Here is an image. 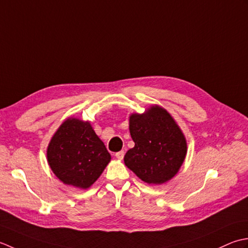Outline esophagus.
Masks as SVG:
<instances>
[{"mask_svg":"<svg viewBox=\"0 0 248 248\" xmlns=\"http://www.w3.org/2000/svg\"><path fill=\"white\" fill-rule=\"evenodd\" d=\"M115 157H117L118 159H123V157H124V151H120V152L115 153Z\"/></svg>","mask_w":248,"mask_h":248,"instance_id":"esophagus-1","label":"esophagus"}]
</instances>
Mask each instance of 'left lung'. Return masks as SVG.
<instances>
[{
    "mask_svg": "<svg viewBox=\"0 0 248 248\" xmlns=\"http://www.w3.org/2000/svg\"><path fill=\"white\" fill-rule=\"evenodd\" d=\"M129 131L135 146L124 163L149 184H163L178 173L187 152V143L179 125L167 110L152 106L144 113L129 117Z\"/></svg>",
    "mask_w": 248,
    "mask_h": 248,
    "instance_id": "obj_1",
    "label": "left lung"
}]
</instances>
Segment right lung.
Masks as SVG:
<instances>
[{"label": "right lung", "mask_w": 248, "mask_h": 248, "mask_svg": "<svg viewBox=\"0 0 248 248\" xmlns=\"http://www.w3.org/2000/svg\"><path fill=\"white\" fill-rule=\"evenodd\" d=\"M47 158L64 184L87 189L103 173L111 156L89 122L69 118L50 140Z\"/></svg>", "instance_id": "add662e5"}]
</instances>
